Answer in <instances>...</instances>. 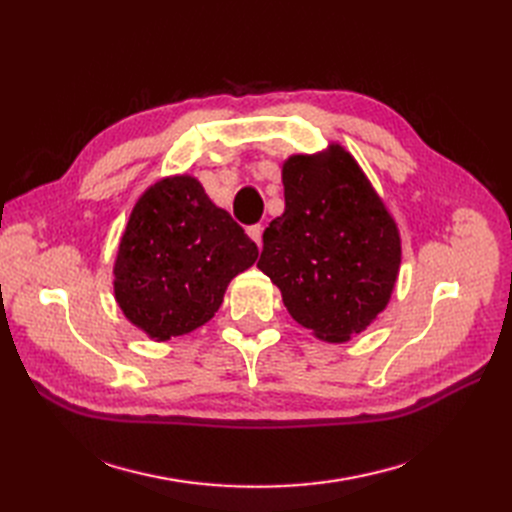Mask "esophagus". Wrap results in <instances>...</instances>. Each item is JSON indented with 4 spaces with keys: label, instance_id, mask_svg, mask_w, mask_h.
I'll return each instance as SVG.
<instances>
[{
    "label": "esophagus",
    "instance_id": "esophagus-1",
    "mask_svg": "<svg viewBox=\"0 0 512 512\" xmlns=\"http://www.w3.org/2000/svg\"><path fill=\"white\" fill-rule=\"evenodd\" d=\"M247 235H250V239L260 247L262 245V226L260 224H254L247 228Z\"/></svg>",
    "mask_w": 512,
    "mask_h": 512
}]
</instances>
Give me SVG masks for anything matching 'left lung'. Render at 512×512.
Returning a JSON list of instances; mask_svg holds the SVG:
<instances>
[{
    "mask_svg": "<svg viewBox=\"0 0 512 512\" xmlns=\"http://www.w3.org/2000/svg\"><path fill=\"white\" fill-rule=\"evenodd\" d=\"M286 209L262 235L258 269L314 337L344 344L382 314L401 265L391 211L339 143L282 164Z\"/></svg>",
    "mask_w": 512,
    "mask_h": 512,
    "instance_id": "obj_1",
    "label": "left lung"
}]
</instances>
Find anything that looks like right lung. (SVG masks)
Returning <instances> with one entry per match:
<instances>
[{"instance_id": "add662e5", "label": "right lung", "mask_w": 512, "mask_h": 512, "mask_svg": "<svg viewBox=\"0 0 512 512\" xmlns=\"http://www.w3.org/2000/svg\"><path fill=\"white\" fill-rule=\"evenodd\" d=\"M256 258V243L203 183L170 175L132 207L113 265L115 301L138 331L168 342L209 322L232 277Z\"/></svg>"}]
</instances>
